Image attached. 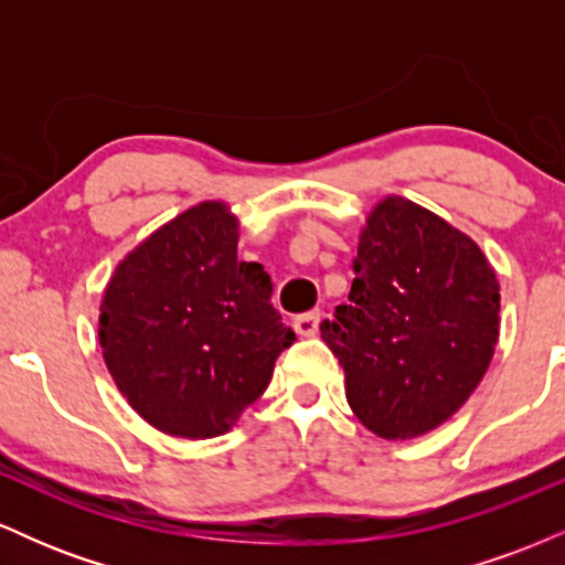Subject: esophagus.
<instances>
[{
    "label": "esophagus",
    "mask_w": 565,
    "mask_h": 565,
    "mask_svg": "<svg viewBox=\"0 0 565 565\" xmlns=\"http://www.w3.org/2000/svg\"><path fill=\"white\" fill-rule=\"evenodd\" d=\"M319 323H321V313L319 310H310V313L297 316L291 327H295V332L300 337H316L319 334Z\"/></svg>",
    "instance_id": "1"
}]
</instances>
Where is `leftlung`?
I'll use <instances>...</instances> for the list:
<instances>
[{
  "label": "left lung",
  "mask_w": 565,
  "mask_h": 565,
  "mask_svg": "<svg viewBox=\"0 0 565 565\" xmlns=\"http://www.w3.org/2000/svg\"><path fill=\"white\" fill-rule=\"evenodd\" d=\"M359 423L385 440L436 430L494 359L499 281L468 233L382 196L359 233L350 302L321 323Z\"/></svg>",
  "instance_id": "8db88e82"
}]
</instances>
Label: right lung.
<instances>
[{"mask_svg":"<svg viewBox=\"0 0 565 565\" xmlns=\"http://www.w3.org/2000/svg\"><path fill=\"white\" fill-rule=\"evenodd\" d=\"M242 220L199 201L129 249L108 278L97 340L127 404L174 438L228 433L295 342L260 263L238 260Z\"/></svg>","mask_w":565,"mask_h":565,"instance_id":"add662e5","label":"right lung"}]
</instances>
